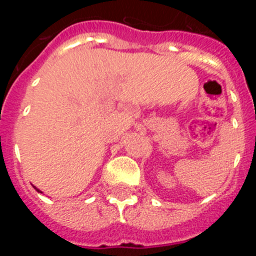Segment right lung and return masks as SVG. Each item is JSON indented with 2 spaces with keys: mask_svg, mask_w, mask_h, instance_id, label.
<instances>
[{
  "mask_svg": "<svg viewBox=\"0 0 256 256\" xmlns=\"http://www.w3.org/2000/svg\"><path fill=\"white\" fill-rule=\"evenodd\" d=\"M34 188H36V187H34ZM36 190H37V191H38V192H40V190H38V188H36Z\"/></svg>",
  "mask_w": 256,
  "mask_h": 256,
  "instance_id": "1",
  "label": "right lung"
}]
</instances>
